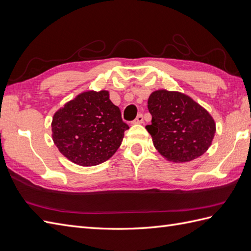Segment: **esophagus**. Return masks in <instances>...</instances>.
<instances>
[{
    "label": "esophagus",
    "mask_w": 251,
    "mask_h": 251,
    "mask_svg": "<svg viewBox=\"0 0 251 251\" xmlns=\"http://www.w3.org/2000/svg\"><path fill=\"white\" fill-rule=\"evenodd\" d=\"M143 121H144V119H143V114H142V113H139V114L137 115V118L133 120L132 123H133V124H142V123H143Z\"/></svg>",
    "instance_id": "34e87169"
}]
</instances>
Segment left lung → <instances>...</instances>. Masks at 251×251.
<instances>
[{"label": "left lung", "mask_w": 251, "mask_h": 251, "mask_svg": "<svg viewBox=\"0 0 251 251\" xmlns=\"http://www.w3.org/2000/svg\"><path fill=\"white\" fill-rule=\"evenodd\" d=\"M147 102L151 124L146 129L164 158L188 162L207 151L216 129L205 109L188 95L166 90L152 92Z\"/></svg>", "instance_id": "8db88e82"}]
</instances>
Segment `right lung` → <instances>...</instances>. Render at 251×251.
Returning a JSON list of instances; mask_svg holds the SVG:
<instances>
[{"mask_svg":"<svg viewBox=\"0 0 251 251\" xmlns=\"http://www.w3.org/2000/svg\"><path fill=\"white\" fill-rule=\"evenodd\" d=\"M128 126L107 91H88L67 102L54 114L53 140L71 161L93 166L118 151Z\"/></svg>","mask_w":251,"mask_h":251,"instance_id":"right-lung-1","label":"right lung"}]
</instances>
